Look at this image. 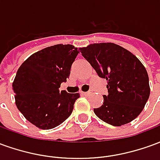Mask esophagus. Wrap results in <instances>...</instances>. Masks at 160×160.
Listing matches in <instances>:
<instances>
[{
  "label": "esophagus",
  "mask_w": 160,
  "mask_h": 160,
  "mask_svg": "<svg viewBox=\"0 0 160 160\" xmlns=\"http://www.w3.org/2000/svg\"><path fill=\"white\" fill-rule=\"evenodd\" d=\"M91 93H92L91 91H88V92H81V94H82V95H89V94Z\"/></svg>",
  "instance_id": "1"
}]
</instances>
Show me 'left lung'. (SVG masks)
<instances>
[{"instance_id": "obj_1", "label": "left lung", "mask_w": 160, "mask_h": 160, "mask_svg": "<svg viewBox=\"0 0 160 160\" xmlns=\"http://www.w3.org/2000/svg\"><path fill=\"white\" fill-rule=\"evenodd\" d=\"M81 55L107 80L108 95L94 113L104 122L122 126L130 122L144 109L150 95L147 70L137 57L112 42L92 43L80 48Z\"/></svg>"}]
</instances>
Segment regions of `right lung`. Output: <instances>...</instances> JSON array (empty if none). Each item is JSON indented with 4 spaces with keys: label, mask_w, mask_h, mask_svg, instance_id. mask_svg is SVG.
I'll list each match as a JSON object with an SVG mask.
<instances>
[{
    "label": "right lung",
    "mask_w": 160,
    "mask_h": 160,
    "mask_svg": "<svg viewBox=\"0 0 160 160\" xmlns=\"http://www.w3.org/2000/svg\"><path fill=\"white\" fill-rule=\"evenodd\" d=\"M79 50L71 44L47 47L28 57L17 71L12 88L19 111L42 129H51L72 114L79 93L60 92Z\"/></svg>",
    "instance_id": "1"
}]
</instances>
